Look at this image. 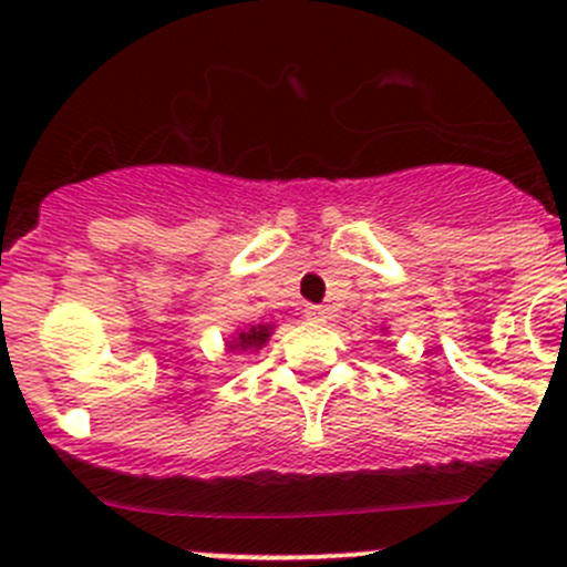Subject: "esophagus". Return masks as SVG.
<instances>
[{
    "label": "esophagus",
    "instance_id": "obj_1",
    "mask_svg": "<svg viewBox=\"0 0 567 567\" xmlns=\"http://www.w3.org/2000/svg\"><path fill=\"white\" fill-rule=\"evenodd\" d=\"M305 318L312 320V323H326V318H329V312H326L323 307H318V305H307V307H305Z\"/></svg>",
    "mask_w": 567,
    "mask_h": 567
}]
</instances>
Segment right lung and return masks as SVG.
I'll list each match as a JSON object with an SVG mask.
<instances>
[{
    "label": "right lung",
    "mask_w": 567,
    "mask_h": 567,
    "mask_svg": "<svg viewBox=\"0 0 567 567\" xmlns=\"http://www.w3.org/2000/svg\"><path fill=\"white\" fill-rule=\"evenodd\" d=\"M268 334H271V331H268V326H251L249 331H241V334L236 337V342H233V351H249V348H260L262 342L268 340Z\"/></svg>",
    "instance_id": "right-lung-1"
}]
</instances>
